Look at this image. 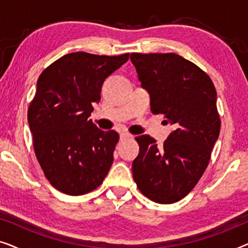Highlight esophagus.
<instances>
[{"label":"esophagus","instance_id":"esophagus-1","mask_svg":"<svg viewBox=\"0 0 248 248\" xmlns=\"http://www.w3.org/2000/svg\"><path fill=\"white\" fill-rule=\"evenodd\" d=\"M120 137H121V140H125V139L133 138V135L128 133V132H122V133L120 134Z\"/></svg>","mask_w":248,"mask_h":248}]
</instances>
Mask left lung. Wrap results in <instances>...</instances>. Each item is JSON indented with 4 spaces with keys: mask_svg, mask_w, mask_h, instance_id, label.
Here are the masks:
<instances>
[{
    "mask_svg": "<svg viewBox=\"0 0 248 248\" xmlns=\"http://www.w3.org/2000/svg\"><path fill=\"white\" fill-rule=\"evenodd\" d=\"M154 114H164L170 132L162 147L149 135L135 138L140 152L132 164L142 194L169 204L198 184L220 133L217 91L208 74L175 53H132Z\"/></svg>",
    "mask_w": 248,
    "mask_h": 248,
    "instance_id": "left-lung-1",
    "label": "left lung"
}]
</instances>
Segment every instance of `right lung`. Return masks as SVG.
<instances>
[{
	"instance_id": "obj_1",
	"label": "right lung",
	"mask_w": 248,
	"mask_h": 248,
	"mask_svg": "<svg viewBox=\"0 0 248 248\" xmlns=\"http://www.w3.org/2000/svg\"><path fill=\"white\" fill-rule=\"evenodd\" d=\"M120 56L77 52L55 61L40 74L28 109L36 157L46 178L67 195L99 186L113 164L118 133L89 120L107 77L127 62Z\"/></svg>"
}]
</instances>
